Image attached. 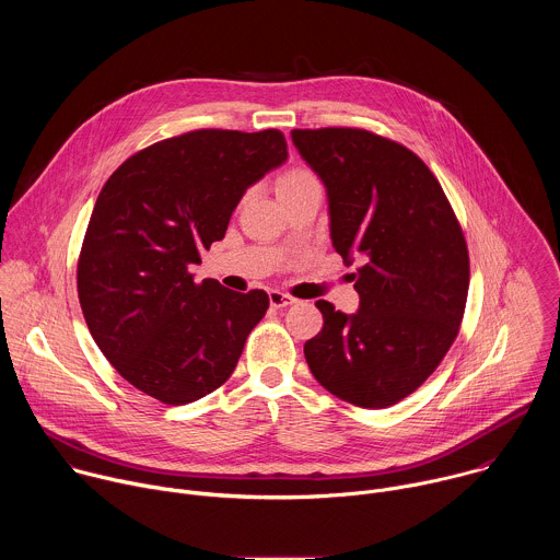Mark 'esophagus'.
Masks as SVG:
<instances>
[{"instance_id":"34e87169","label":"esophagus","mask_w":560,"mask_h":560,"mask_svg":"<svg viewBox=\"0 0 560 560\" xmlns=\"http://www.w3.org/2000/svg\"><path fill=\"white\" fill-rule=\"evenodd\" d=\"M268 299H270V305L272 307H288V305H292L296 299L294 296H290V294H285V292H279V290H270L268 292Z\"/></svg>"}]
</instances>
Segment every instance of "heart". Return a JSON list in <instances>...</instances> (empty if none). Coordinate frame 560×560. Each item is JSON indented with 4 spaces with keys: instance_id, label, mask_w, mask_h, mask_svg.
<instances>
[{
    "instance_id": "obj_1",
    "label": "heart",
    "mask_w": 560,
    "mask_h": 560,
    "mask_svg": "<svg viewBox=\"0 0 560 560\" xmlns=\"http://www.w3.org/2000/svg\"><path fill=\"white\" fill-rule=\"evenodd\" d=\"M318 186L316 177L307 168H290L277 179V197H288L292 192Z\"/></svg>"
}]
</instances>
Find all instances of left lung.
<instances>
[{"instance_id": "obj_1", "label": "left lung", "mask_w": 560, "mask_h": 560, "mask_svg": "<svg viewBox=\"0 0 560 560\" xmlns=\"http://www.w3.org/2000/svg\"><path fill=\"white\" fill-rule=\"evenodd\" d=\"M324 182L330 238L361 261L359 310L318 299L324 330L303 346L314 378L359 408H387L443 361L463 318L469 257L454 210L406 145L361 128L292 130Z\"/></svg>"}]
</instances>
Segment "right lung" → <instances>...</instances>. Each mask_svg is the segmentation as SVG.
Returning a JSON list of instances; mask_svg holds the SVG:
<instances>
[{
  "mask_svg": "<svg viewBox=\"0 0 560 560\" xmlns=\"http://www.w3.org/2000/svg\"><path fill=\"white\" fill-rule=\"evenodd\" d=\"M288 159L279 130H192L156 141L104 184L77 264L89 330L137 389L186 406L228 381L268 294L195 283L246 190Z\"/></svg>",
  "mask_w": 560,
  "mask_h": 560,
  "instance_id": "obj_1",
  "label": "right lung"
}]
</instances>
